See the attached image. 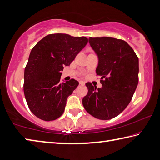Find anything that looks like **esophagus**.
<instances>
[{"mask_svg":"<svg viewBox=\"0 0 160 160\" xmlns=\"http://www.w3.org/2000/svg\"><path fill=\"white\" fill-rule=\"evenodd\" d=\"M79 83L80 84V85H85V82H84V81H82V80L79 81Z\"/></svg>","mask_w":160,"mask_h":160,"instance_id":"obj_1","label":"esophagus"}]
</instances>
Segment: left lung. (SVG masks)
Here are the masks:
<instances>
[{
	"instance_id": "8db88e82",
	"label": "left lung",
	"mask_w": 160,
	"mask_h": 160,
	"mask_svg": "<svg viewBox=\"0 0 160 160\" xmlns=\"http://www.w3.org/2000/svg\"><path fill=\"white\" fill-rule=\"evenodd\" d=\"M89 43L99 58L96 69L101 88L90 82L82 99L87 112L101 120H109L123 112L131 101L138 83V58L122 39L90 37Z\"/></svg>"
}]
</instances>
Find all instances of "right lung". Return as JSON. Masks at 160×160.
I'll list each match as a JSON object with an SVG mask.
<instances>
[{"mask_svg":"<svg viewBox=\"0 0 160 160\" xmlns=\"http://www.w3.org/2000/svg\"><path fill=\"white\" fill-rule=\"evenodd\" d=\"M88 39L67 34H51L32 48L25 68L24 93L29 110L46 121L63 114L69 95L79 82L71 79L61 82V71L70 66L85 47Z\"/></svg>","mask_w":160,"mask_h":160,"instance_id":"1","label":"right lung"}]
</instances>
